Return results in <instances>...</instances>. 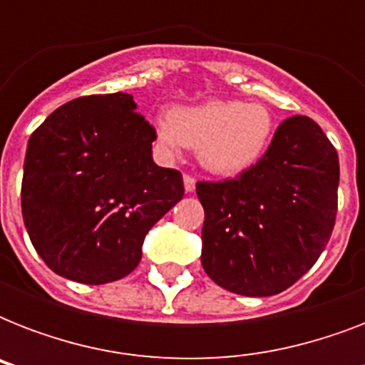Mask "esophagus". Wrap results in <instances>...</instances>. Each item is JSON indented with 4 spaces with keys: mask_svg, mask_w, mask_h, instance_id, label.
<instances>
[{
    "mask_svg": "<svg viewBox=\"0 0 365 365\" xmlns=\"http://www.w3.org/2000/svg\"><path fill=\"white\" fill-rule=\"evenodd\" d=\"M195 183H197V180H195L193 176H189V174H183V187H185V191H187V193H193Z\"/></svg>",
    "mask_w": 365,
    "mask_h": 365,
    "instance_id": "1",
    "label": "esophagus"
}]
</instances>
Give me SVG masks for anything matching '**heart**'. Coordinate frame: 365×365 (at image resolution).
<instances>
[{"instance_id": "heart-1", "label": "heart", "mask_w": 365, "mask_h": 365, "mask_svg": "<svg viewBox=\"0 0 365 365\" xmlns=\"http://www.w3.org/2000/svg\"><path fill=\"white\" fill-rule=\"evenodd\" d=\"M274 130L271 111L259 102L208 100L178 106L153 119L155 140L168 155L197 149L200 166L217 176H237L265 153Z\"/></svg>"}]
</instances>
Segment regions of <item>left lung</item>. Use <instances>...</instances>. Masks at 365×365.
Segmentation results:
<instances>
[{"instance_id": "8db88e82", "label": "left lung", "mask_w": 365, "mask_h": 365, "mask_svg": "<svg viewBox=\"0 0 365 365\" xmlns=\"http://www.w3.org/2000/svg\"><path fill=\"white\" fill-rule=\"evenodd\" d=\"M337 187L339 157L322 128L305 115L286 119L239 178L197 183L206 274L248 297L289 288L331 237Z\"/></svg>"}]
</instances>
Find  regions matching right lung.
Returning a JSON list of instances; mask_svg holds the SVG:
<instances>
[{
  "label": "right lung",
  "mask_w": 365,
  "mask_h": 365,
  "mask_svg": "<svg viewBox=\"0 0 365 365\" xmlns=\"http://www.w3.org/2000/svg\"><path fill=\"white\" fill-rule=\"evenodd\" d=\"M153 140L126 93L71 100L31 134L22 217L48 269L81 284L136 269L148 231L183 197L182 174L153 163Z\"/></svg>",
  "instance_id": "right-lung-1"
}]
</instances>
